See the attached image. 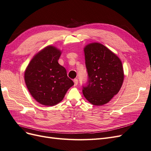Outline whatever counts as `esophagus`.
Wrapping results in <instances>:
<instances>
[{
	"label": "esophagus",
	"mask_w": 151,
	"mask_h": 151,
	"mask_svg": "<svg viewBox=\"0 0 151 151\" xmlns=\"http://www.w3.org/2000/svg\"><path fill=\"white\" fill-rule=\"evenodd\" d=\"M74 86H77V84H78V79H74Z\"/></svg>",
	"instance_id": "34e87169"
}]
</instances>
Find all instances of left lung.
Instances as JSON below:
<instances>
[{
  "mask_svg": "<svg viewBox=\"0 0 151 151\" xmlns=\"http://www.w3.org/2000/svg\"><path fill=\"white\" fill-rule=\"evenodd\" d=\"M88 78L83 93L93 105L108 103L120 91L124 74L121 60L103 45L91 43L84 48Z\"/></svg>",
  "mask_w": 151,
  "mask_h": 151,
  "instance_id": "left-lung-1",
  "label": "left lung"
}]
</instances>
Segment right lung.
Masks as SVG:
<instances>
[{
	"label": "right lung",
	"instance_id": "obj_1",
	"mask_svg": "<svg viewBox=\"0 0 151 151\" xmlns=\"http://www.w3.org/2000/svg\"><path fill=\"white\" fill-rule=\"evenodd\" d=\"M60 51L48 46L33 58L24 73L27 88L32 96L45 106L60 103L74 85L65 68L58 63Z\"/></svg>",
	"mask_w": 151,
	"mask_h": 151
}]
</instances>
